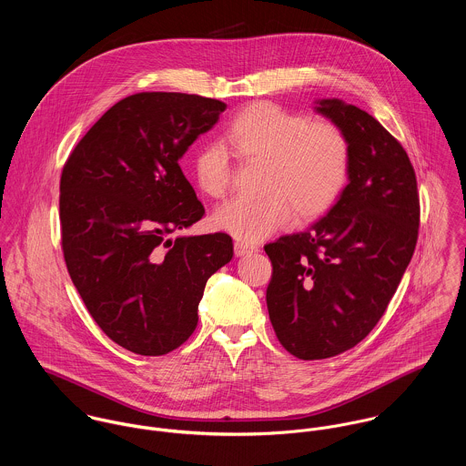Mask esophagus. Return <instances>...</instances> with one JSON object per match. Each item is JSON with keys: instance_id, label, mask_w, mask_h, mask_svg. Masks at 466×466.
I'll use <instances>...</instances> for the list:
<instances>
[{"instance_id": "esophagus-1", "label": "esophagus", "mask_w": 466, "mask_h": 466, "mask_svg": "<svg viewBox=\"0 0 466 466\" xmlns=\"http://www.w3.org/2000/svg\"><path fill=\"white\" fill-rule=\"evenodd\" d=\"M255 251H258L257 246H251V244L240 242V240L235 242V255H237V257H246V255H251V253H255Z\"/></svg>"}]
</instances>
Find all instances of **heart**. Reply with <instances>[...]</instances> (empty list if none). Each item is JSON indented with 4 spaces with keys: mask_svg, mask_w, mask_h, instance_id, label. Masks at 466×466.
I'll use <instances>...</instances> for the list:
<instances>
[{
    "mask_svg": "<svg viewBox=\"0 0 466 466\" xmlns=\"http://www.w3.org/2000/svg\"><path fill=\"white\" fill-rule=\"evenodd\" d=\"M222 145L244 163H264L258 199L229 200L213 213V226L238 240L258 242L283 228L292 211L298 220L323 215L342 192L350 170V145L330 122L289 113L257 102L237 113ZM192 174L211 199L231 188L233 168L218 145H204L194 156Z\"/></svg>",
    "mask_w": 466,
    "mask_h": 466,
    "instance_id": "obj_1",
    "label": "heart"
}]
</instances>
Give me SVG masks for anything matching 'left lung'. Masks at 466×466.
<instances>
[{
  "mask_svg": "<svg viewBox=\"0 0 466 466\" xmlns=\"http://www.w3.org/2000/svg\"><path fill=\"white\" fill-rule=\"evenodd\" d=\"M350 145V183L312 228L267 244V309L281 346L318 360L359 344L384 316L420 226L416 174L399 139L366 111L319 100Z\"/></svg>",
  "mask_w": 466,
  "mask_h": 466,
  "instance_id": "left-lung-1",
  "label": "left lung"
}]
</instances>
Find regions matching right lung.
I'll use <instances>...</instances> for the list:
<instances>
[{
	"instance_id": "1",
	"label": "right lung",
	"mask_w": 466,
	"mask_h": 466,
	"mask_svg": "<svg viewBox=\"0 0 466 466\" xmlns=\"http://www.w3.org/2000/svg\"><path fill=\"white\" fill-rule=\"evenodd\" d=\"M226 104L187 93H136L76 143L61 176L67 272L91 318L137 355H165L198 327L208 278L233 257L226 233L168 238L204 206L179 159Z\"/></svg>"
}]
</instances>
